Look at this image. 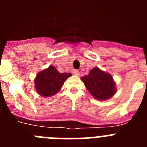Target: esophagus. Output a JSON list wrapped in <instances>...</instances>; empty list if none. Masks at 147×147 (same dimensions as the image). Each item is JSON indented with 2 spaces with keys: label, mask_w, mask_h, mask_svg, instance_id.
<instances>
[{
  "label": "esophagus",
  "mask_w": 147,
  "mask_h": 147,
  "mask_svg": "<svg viewBox=\"0 0 147 147\" xmlns=\"http://www.w3.org/2000/svg\"><path fill=\"white\" fill-rule=\"evenodd\" d=\"M73 73H74V74L75 76H80V71H78V70H74Z\"/></svg>",
  "instance_id": "esophagus-1"
}]
</instances>
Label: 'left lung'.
Listing matches in <instances>:
<instances>
[{
	"label": "left lung",
	"mask_w": 147,
	"mask_h": 147,
	"mask_svg": "<svg viewBox=\"0 0 147 147\" xmlns=\"http://www.w3.org/2000/svg\"><path fill=\"white\" fill-rule=\"evenodd\" d=\"M81 80L90 94L98 100L108 99L116 91L112 76L97 67L92 69L88 76H82Z\"/></svg>",
	"instance_id": "left-lung-1"
}]
</instances>
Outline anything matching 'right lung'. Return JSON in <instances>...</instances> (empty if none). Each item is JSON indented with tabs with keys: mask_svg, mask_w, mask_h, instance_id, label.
<instances>
[{
	"mask_svg": "<svg viewBox=\"0 0 147 147\" xmlns=\"http://www.w3.org/2000/svg\"><path fill=\"white\" fill-rule=\"evenodd\" d=\"M70 73H59L54 66L41 71L35 79L36 90L42 96L49 97L56 94L62 88V84L71 76Z\"/></svg>",
	"mask_w": 147,
	"mask_h": 147,
	"instance_id": "obj_1",
	"label": "right lung"
}]
</instances>
